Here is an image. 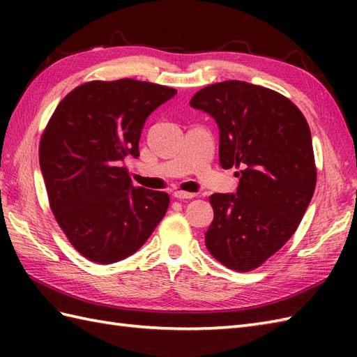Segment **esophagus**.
<instances>
[{"label":"esophagus","mask_w":357,"mask_h":357,"mask_svg":"<svg viewBox=\"0 0 357 357\" xmlns=\"http://www.w3.org/2000/svg\"><path fill=\"white\" fill-rule=\"evenodd\" d=\"M176 190H178V192H184V193H185V192H188V190H187V188H184V187H181V185H179V187H176Z\"/></svg>","instance_id":"esophagus-1"}]
</instances>
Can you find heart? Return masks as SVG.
<instances>
[{"label": "heart", "mask_w": 357, "mask_h": 357, "mask_svg": "<svg viewBox=\"0 0 357 357\" xmlns=\"http://www.w3.org/2000/svg\"><path fill=\"white\" fill-rule=\"evenodd\" d=\"M188 135H192V132H190V133H188Z\"/></svg>", "instance_id": "1"}]
</instances>
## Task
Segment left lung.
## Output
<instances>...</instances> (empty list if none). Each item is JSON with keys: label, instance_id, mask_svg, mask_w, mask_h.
Wrapping results in <instances>:
<instances>
[{"label": "left lung", "instance_id": "8db88e82", "mask_svg": "<svg viewBox=\"0 0 357 357\" xmlns=\"http://www.w3.org/2000/svg\"><path fill=\"white\" fill-rule=\"evenodd\" d=\"M155 84L86 82L58 104L40 142L52 213L75 250L113 264L138 252L169 208V195L121 164L139 156L144 123L164 102ZM158 188V187H156Z\"/></svg>", "mask_w": 357, "mask_h": 357}]
</instances>
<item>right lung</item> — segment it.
<instances>
[{"label":"right lung","mask_w":357,"mask_h":357,"mask_svg":"<svg viewBox=\"0 0 357 357\" xmlns=\"http://www.w3.org/2000/svg\"><path fill=\"white\" fill-rule=\"evenodd\" d=\"M190 105L215 118L222 169H238V190L210 198L206 245L227 268H257L293 236L313 198L310 127L285 96L244 81L204 87Z\"/></svg>","instance_id":"right-lung-1"}]
</instances>
